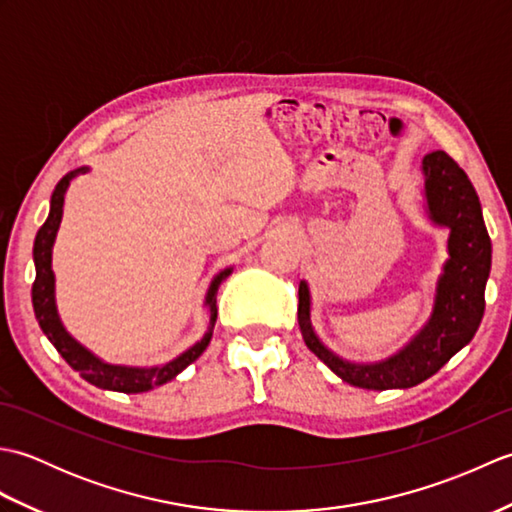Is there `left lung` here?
Wrapping results in <instances>:
<instances>
[{
	"mask_svg": "<svg viewBox=\"0 0 512 512\" xmlns=\"http://www.w3.org/2000/svg\"><path fill=\"white\" fill-rule=\"evenodd\" d=\"M424 209L429 220L449 231L442 273L427 323L398 352L376 363H354L334 354L312 328L308 281H299V328L308 350L345 383L363 389H407L431 378L469 345L484 317V290L491 275L493 246L482 204L469 176L444 151L422 158Z\"/></svg>",
	"mask_w": 512,
	"mask_h": 512,
	"instance_id": "8db88e82",
	"label": "left lung"
}]
</instances>
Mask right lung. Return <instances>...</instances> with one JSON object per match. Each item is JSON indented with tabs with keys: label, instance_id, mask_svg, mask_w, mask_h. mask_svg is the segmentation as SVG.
Masks as SVG:
<instances>
[{
	"label": "right lung",
	"instance_id": "right-lung-1",
	"mask_svg": "<svg viewBox=\"0 0 512 512\" xmlns=\"http://www.w3.org/2000/svg\"><path fill=\"white\" fill-rule=\"evenodd\" d=\"M90 167H79L59 180L57 187L52 191L50 198V213L48 220L37 231L35 248H32V257H35V284H32V308H35V317L39 321V328L48 336V341L57 347V352L65 358L72 369H76L88 383L110 389V391H123V394H140V391H149L154 387H160L176 378L182 369H187L195 358H198L206 345H209L215 319H217V290H220L222 281L233 273V266L220 270L209 284L204 297V306L209 310V328H206L204 336L193 343L189 350H184L176 358H171L169 363L154 365V367H129V365H114L105 363L103 358L90 352L88 347L81 345L74 336L65 330L61 323L59 310H57V297H54V273H52V246L57 239V231L63 217V200L65 191H68L70 182L79 176V173H88Z\"/></svg>",
	"mask_w": 512,
	"mask_h": 512
}]
</instances>
